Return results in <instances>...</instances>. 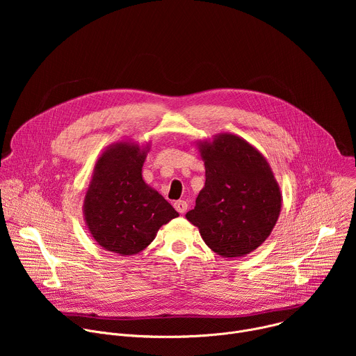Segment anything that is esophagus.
Wrapping results in <instances>:
<instances>
[{
  "label": "esophagus",
  "instance_id": "1",
  "mask_svg": "<svg viewBox=\"0 0 356 356\" xmlns=\"http://www.w3.org/2000/svg\"><path fill=\"white\" fill-rule=\"evenodd\" d=\"M187 202L184 201V200H179V201H176L175 202V209L177 210V213H180V214H184L186 211H187Z\"/></svg>",
  "mask_w": 356,
  "mask_h": 356
}]
</instances>
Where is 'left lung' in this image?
I'll list each match as a JSON object with an SVG mask.
<instances>
[{"label":"left lung","mask_w":356,"mask_h":356,"mask_svg":"<svg viewBox=\"0 0 356 356\" xmlns=\"http://www.w3.org/2000/svg\"><path fill=\"white\" fill-rule=\"evenodd\" d=\"M206 184L186 218L222 258H241L270 235L282 210V193L261 152L243 138L222 132L197 142Z\"/></svg>","instance_id":"1"}]
</instances>
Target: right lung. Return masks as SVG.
<instances>
[{
	"mask_svg": "<svg viewBox=\"0 0 356 356\" xmlns=\"http://www.w3.org/2000/svg\"><path fill=\"white\" fill-rule=\"evenodd\" d=\"M150 142L132 139L107 146L94 165L83 216L88 232L106 250L131 257L155 239L159 228L179 213L142 179Z\"/></svg>",
	"mask_w": 356,
	"mask_h": 356,
	"instance_id": "obj_1",
	"label": "right lung"
}]
</instances>
